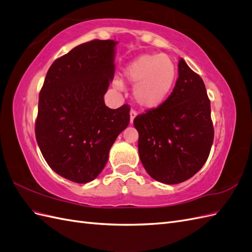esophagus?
Segmentation results:
<instances>
[{"label": "esophagus", "instance_id": "esophagus-1", "mask_svg": "<svg viewBox=\"0 0 252 252\" xmlns=\"http://www.w3.org/2000/svg\"><path fill=\"white\" fill-rule=\"evenodd\" d=\"M136 116H137V112L132 109L131 112H130V122H131V124H133V121H134Z\"/></svg>", "mask_w": 252, "mask_h": 252}]
</instances>
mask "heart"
<instances>
[{
    "label": "heart",
    "mask_w": 252,
    "mask_h": 252,
    "mask_svg": "<svg viewBox=\"0 0 252 252\" xmlns=\"http://www.w3.org/2000/svg\"><path fill=\"white\" fill-rule=\"evenodd\" d=\"M176 75L174 62L161 54L142 55L125 69L126 80L136 85V102L149 110L156 109L166 101L173 89Z\"/></svg>",
    "instance_id": "obj_1"
}]
</instances>
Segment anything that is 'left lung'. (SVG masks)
<instances>
[{
    "instance_id": "1",
    "label": "left lung",
    "mask_w": 252,
    "mask_h": 252,
    "mask_svg": "<svg viewBox=\"0 0 252 252\" xmlns=\"http://www.w3.org/2000/svg\"><path fill=\"white\" fill-rule=\"evenodd\" d=\"M141 163L155 181L183 183L202 169L214 138L210 99L203 79L181 58L170 96L134 119Z\"/></svg>"
}]
</instances>
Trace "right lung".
Wrapping results in <instances>:
<instances>
[{
  "label": "right lung",
  "mask_w": 252,
  "mask_h": 252,
  "mask_svg": "<svg viewBox=\"0 0 252 252\" xmlns=\"http://www.w3.org/2000/svg\"><path fill=\"white\" fill-rule=\"evenodd\" d=\"M113 40H92L54 61L39 94L35 138L57 174L78 184L95 179L130 122V105L116 110L103 96L114 77Z\"/></svg>",
  "instance_id": "1"
}]
</instances>
